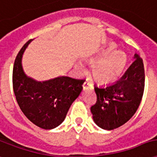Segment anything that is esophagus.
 <instances>
[{"instance_id": "obj_1", "label": "esophagus", "mask_w": 157, "mask_h": 157, "mask_svg": "<svg viewBox=\"0 0 157 157\" xmlns=\"http://www.w3.org/2000/svg\"><path fill=\"white\" fill-rule=\"evenodd\" d=\"M91 89L92 88V86H91V84H90L89 82H84V84H83V90H86V89Z\"/></svg>"}]
</instances>
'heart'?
<instances>
[{
    "mask_svg": "<svg viewBox=\"0 0 157 157\" xmlns=\"http://www.w3.org/2000/svg\"><path fill=\"white\" fill-rule=\"evenodd\" d=\"M113 45L102 49L96 57L90 61H96L91 67V75L96 82L106 85L117 81L121 75L127 62L126 52L121 50L115 49ZM75 67L80 72H85L86 68L81 62H77Z\"/></svg>",
    "mask_w": 157,
    "mask_h": 157,
    "instance_id": "heart-1",
    "label": "heart"
}]
</instances>
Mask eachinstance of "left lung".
Returning <instances> with one entry per match:
<instances>
[{
	"label": "left lung",
	"instance_id": "1",
	"mask_svg": "<svg viewBox=\"0 0 157 157\" xmlns=\"http://www.w3.org/2000/svg\"><path fill=\"white\" fill-rule=\"evenodd\" d=\"M134 62L120 80L105 86H95L97 100L90 107L94 122L104 130H114L127 122L140 105L145 86L142 59L135 53Z\"/></svg>",
	"mask_w": 157,
	"mask_h": 157
}]
</instances>
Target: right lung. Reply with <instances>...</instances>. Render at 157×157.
<instances>
[{"label":"right lung","instance_id":"right-lung-1","mask_svg":"<svg viewBox=\"0 0 157 157\" xmlns=\"http://www.w3.org/2000/svg\"><path fill=\"white\" fill-rule=\"evenodd\" d=\"M31 40H28L17 56L13 67V90L21 110L35 125L52 130L63 122L67 112L82 90L85 80L57 76L39 82L26 75L22 56Z\"/></svg>","mask_w":157,"mask_h":157}]
</instances>
